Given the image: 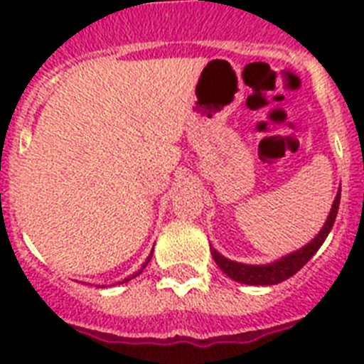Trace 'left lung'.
Wrapping results in <instances>:
<instances>
[{
	"instance_id": "left-lung-1",
	"label": "left lung",
	"mask_w": 364,
	"mask_h": 364,
	"mask_svg": "<svg viewBox=\"0 0 364 364\" xmlns=\"http://www.w3.org/2000/svg\"><path fill=\"white\" fill-rule=\"evenodd\" d=\"M340 205V191L334 198V204L331 208V213H328L327 221L323 225V228L319 230L316 238L311 240L308 245H304L299 251L294 253H289L287 257H282L276 262H270V264H242V262H234V260L223 257L221 253H217L215 249L211 247V255H213V260L217 262V266L221 268L225 274H227L230 279L238 283H245V285H277V283L285 282L291 276H294L296 272L302 268V266L308 262V260L317 253V249L321 247L323 242L327 240L331 228H333L334 221H336V213H338Z\"/></svg>"
}]
</instances>
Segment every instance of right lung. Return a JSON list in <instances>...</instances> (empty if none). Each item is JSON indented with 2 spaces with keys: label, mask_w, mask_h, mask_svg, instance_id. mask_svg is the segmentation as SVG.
Here are the masks:
<instances>
[{
  "label": "right lung",
  "mask_w": 364,
  "mask_h": 364,
  "mask_svg": "<svg viewBox=\"0 0 364 364\" xmlns=\"http://www.w3.org/2000/svg\"><path fill=\"white\" fill-rule=\"evenodd\" d=\"M151 257H153V253H151ZM151 257H149V259L145 260V264H143V268H145V266H147V262H149V260H151ZM143 268H141V270H143ZM141 270H139V272H136V274H134V276H132V277L139 276V274H141ZM132 277H128V279H132ZM128 279H124V282H128ZM124 282H122V283H124Z\"/></svg>",
  "instance_id": "obj_1"
}]
</instances>
